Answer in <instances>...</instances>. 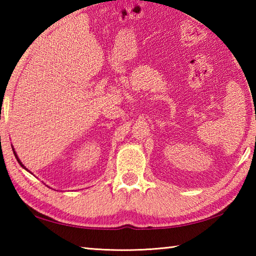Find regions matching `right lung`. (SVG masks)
<instances>
[{
  "label": "right lung",
  "mask_w": 256,
  "mask_h": 256,
  "mask_svg": "<svg viewBox=\"0 0 256 256\" xmlns=\"http://www.w3.org/2000/svg\"><path fill=\"white\" fill-rule=\"evenodd\" d=\"M12 150H14V156H16V160H18V162L20 164V166H21V167H24L26 170H27V168H26V167L24 166V164H22V162H20V159L18 158V156H16V151H14V149H12ZM28 172H29V170H28Z\"/></svg>",
  "instance_id": "add662e5"
}]
</instances>
